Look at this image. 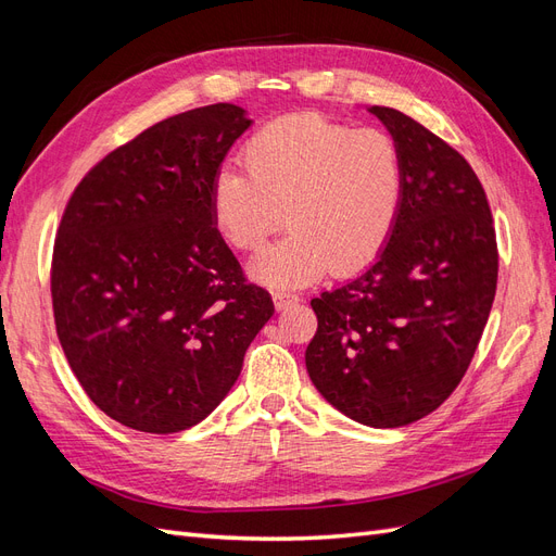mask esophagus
Listing matches in <instances>:
<instances>
[{"mask_svg":"<svg viewBox=\"0 0 556 556\" xmlns=\"http://www.w3.org/2000/svg\"><path fill=\"white\" fill-rule=\"evenodd\" d=\"M299 301H301V296L294 294V292H288V290H276V292H274V304H276L278 311L290 308V306L299 304Z\"/></svg>","mask_w":556,"mask_h":556,"instance_id":"34e87169","label":"esophagus"}]
</instances>
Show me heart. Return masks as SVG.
<instances>
[{"instance_id":"heart-1","label":"heart","mask_w":556,"mask_h":556,"mask_svg":"<svg viewBox=\"0 0 556 556\" xmlns=\"http://www.w3.org/2000/svg\"><path fill=\"white\" fill-rule=\"evenodd\" d=\"M243 169L215 176L211 213L239 250H260L285 216L292 231L252 262L255 278L306 285L350 276L390 241L406 197V160L380 129H355L319 113L264 125L241 150Z\"/></svg>"}]
</instances>
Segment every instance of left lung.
Masks as SVG:
<instances>
[{
	"label": "left lung",
	"mask_w": 556,
	"mask_h": 556,
	"mask_svg": "<svg viewBox=\"0 0 556 556\" xmlns=\"http://www.w3.org/2000/svg\"><path fill=\"white\" fill-rule=\"evenodd\" d=\"M406 160V197L378 260L311 301L306 368L350 419L394 429L457 390L490 317L498 250L470 164L406 113L371 106Z\"/></svg>",
	"instance_id": "left-lung-1"
}]
</instances>
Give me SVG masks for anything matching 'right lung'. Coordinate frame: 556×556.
<instances>
[{
	"label": "right lung",
	"mask_w": 556,
	"mask_h": 556,
	"mask_svg": "<svg viewBox=\"0 0 556 556\" xmlns=\"http://www.w3.org/2000/svg\"><path fill=\"white\" fill-rule=\"evenodd\" d=\"M250 123L233 104L166 117L94 164L64 208L50 266L58 339L90 401L129 429L201 422L274 315L211 213Z\"/></svg>",
	"instance_id": "1"
}]
</instances>
